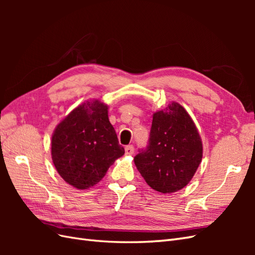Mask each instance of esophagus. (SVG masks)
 <instances>
[{
  "label": "esophagus",
  "instance_id": "esophagus-1",
  "mask_svg": "<svg viewBox=\"0 0 255 255\" xmlns=\"http://www.w3.org/2000/svg\"><path fill=\"white\" fill-rule=\"evenodd\" d=\"M134 153V145L133 144H128L126 146V154L128 155H132Z\"/></svg>",
  "mask_w": 255,
  "mask_h": 255
}]
</instances>
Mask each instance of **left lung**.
<instances>
[{
	"mask_svg": "<svg viewBox=\"0 0 255 255\" xmlns=\"http://www.w3.org/2000/svg\"><path fill=\"white\" fill-rule=\"evenodd\" d=\"M202 159V142L194 121L179 103L153 115L145 148L134 157L150 187L171 194L186 186Z\"/></svg>",
	"mask_w": 255,
	"mask_h": 255,
	"instance_id": "1",
	"label": "left lung"
}]
</instances>
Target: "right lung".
<instances>
[{
    "mask_svg": "<svg viewBox=\"0 0 255 255\" xmlns=\"http://www.w3.org/2000/svg\"><path fill=\"white\" fill-rule=\"evenodd\" d=\"M125 154L111 125L107 106L99 101L76 107L52 137V159L63 179L78 189L101 181L114 161Z\"/></svg>",
    "mask_w": 255,
    "mask_h": 255,
    "instance_id": "right-lung-1",
    "label": "right lung"
}]
</instances>
